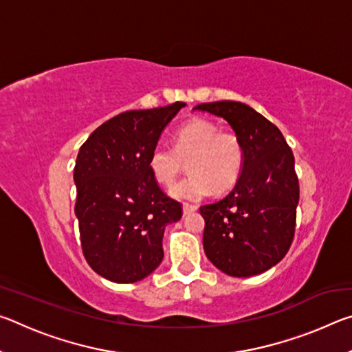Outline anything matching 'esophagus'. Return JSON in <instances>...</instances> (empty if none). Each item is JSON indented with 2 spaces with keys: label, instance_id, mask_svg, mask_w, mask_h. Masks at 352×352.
<instances>
[{
  "label": "esophagus",
  "instance_id": "obj_1",
  "mask_svg": "<svg viewBox=\"0 0 352 352\" xmlns=\"http://www.w3.org/2000/svg\"><path fill=\"white\" fill-rule=\"evenodd\" d=\"M197 211V205H189V204H184L183 205V214L184 216H188V214Z\"/></svg>",
  "mask_w": 352,
  "mask_h": 352
}]
</instances>
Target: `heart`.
<instances>
[{
    "label": "heart",
    "mask_w": 352,
    "mask_h": 352,
    "mask_svg": "<svg viewBox=\"0 0 352 352\" xmlns=\"http://www.w3.org/2000/svg\"><path fill=\"white\" fill-rule=\"evenodd\" d=\"M189 164L190 175L172 189L178 200H199L214 189L222 194L239 180L245 147L239 135L219 130L217 124L205 118H192L174 133V148L155 146L148 155V169L155 180L172 188Z\"/></svg>",
    "instance_id": "b5f03b06"
}]
</instances>
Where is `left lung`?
<instances>
[{
  "mask_svg": "<svg viewBox=\"0 0 352 352\" xmlns=\"http://www.w3.org/2000/svg\"><path fill=\"white\" fill-rule=\"evenodd\" d=\"M195 110L223 118L245 147L233 190L200 206L205 253L226 275H259L284 258L295 236L300 184L294 152L281 130L247 104L219 100Z\"/></svg>",
  "mask_w": 352,
  "mask_h": 352,
  "instance_id": "obj_1",
  "label": "left lung"
}]
</instances>
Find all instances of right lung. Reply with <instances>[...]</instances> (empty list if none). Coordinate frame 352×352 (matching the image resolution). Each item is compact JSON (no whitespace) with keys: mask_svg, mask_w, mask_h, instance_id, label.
Segmentation results:
<instances>
[{"mask_svg":"<svg viewBox=\"0 0 352 352\" xmlns=\"http://www.w3.org/2000/svg\"><path fill=\"white\" fill-rule=\"evenodd\" d=\"M184 102L129 110L105 121L83 142L74 166V212L83 256L98 275L136 283L163 261L166 225L182 204L160 188L148 155Z\"/></svg>","mask_w":352,"mask_h":352,"instance_id":"right-lung-1","label":"right lung"}]
</instances>
